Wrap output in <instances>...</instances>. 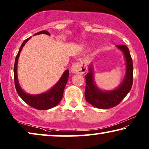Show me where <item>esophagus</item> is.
Instances as JSON below:
<instances>
[{"instance_id": "34e87169", "label": "esophagus", "mask_w": 149, "mask_h": 149, "mask_svg": "<svg viewBox=\"0 0 149 149\" xmlns=\"http://www.w3.org/2000/svg\"><path fill=\"white\" fill-rule=\"evenodd\" d=\"M86 64L83 61L75 63L74 64L72 65V68H71V71L74 74H83L86 72Z\"/></svg>"}]
</instances>
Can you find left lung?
<instances>
[{
	"label": "left lung",
	"instance_id": "obj_1",
	"mask_svg": "<svg viewBox=\"0 0 149 149\" xmlns=\"http://www.w3.org/2000/svg\"><path fill=\"white\" fill-rule=\"evenodd\" d=\"M123 53L125 60L126 72L124 79L119 86L115 89L105 91L97 86L93 78L92 64L89 65V72L85 76V97L87 102L100 109L113 108L121 102L130 91L133 83V62L129 49L126 45H116Z\"/></svg>",
	"mask_w": 149,
	"mask_h": 149
}]
</instances>
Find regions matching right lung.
Here are the masks:
<instances>
[{"instance_id": "right-lung-1", "label": "right lung", "mask_w": 149, "mask_h": 149, "mask_svg": "<svg viewBox=\"0 0 149 149\" xmlns=\"http://www.w3.org/2000/svg\"><path fill=\"white\" fill-rule=\"evenodd\" d=\"M40 34H45L47 35L50 36V34L49 32L46 30H42L36 33L34 35ZM30 38H28L23 42L20 47L19 52L15 58V64H14V79H15V86L16 91L19 95L20 97L25 102L26 104L30 107L34 108V109L38 110H48L52 109L58 105L60 102L62 100L63 97V93L66 86L67 81L68 79L69 76V70H65L62 77H60V80L55 84L50 89L45 92L40 93V94H29L24 91L21 86L19 85V81H18L17 78V63L18 59H19V54L21 51L23 49L24 46L28 42V40L30 39Z\"/></svg>"}]
</instances>
